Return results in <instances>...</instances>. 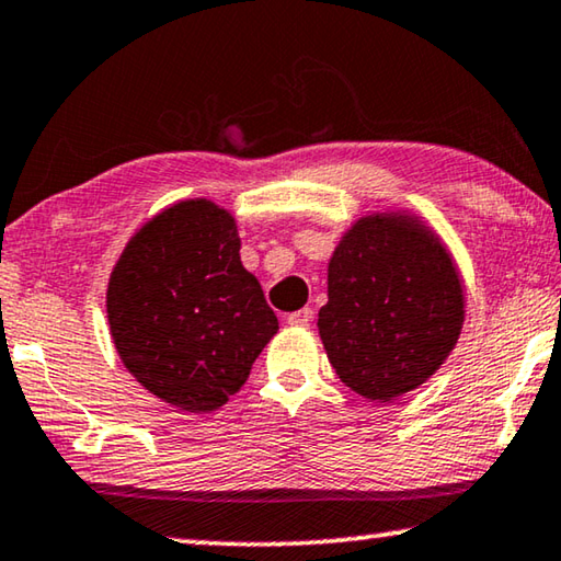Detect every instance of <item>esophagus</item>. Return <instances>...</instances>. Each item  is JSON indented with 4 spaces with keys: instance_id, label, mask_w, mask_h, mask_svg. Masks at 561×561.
I'll return each instance as SVG.
<instances>
[{
    "instance_id": "34e87169",
    "label": "esophagus",
    "mask_w": 561,
    "mask_h": 561,
    "mask_svg": "<svg viewBox=\"0 0 561 561\" xmlns=\"http://www.w3.org/2000/svg\"><path fill=\"white\" fill-rule=\"evenodd\" d=\"M309 322H312V309H309V307L297 309V312L287 314V324L289 327H309Z\"/></svg>"
}]
</instances>
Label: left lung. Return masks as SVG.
Listing matches in <instances>:
<instances>
[{
	"instance_id": "left-lung-1",
	"label": "left lung",
	"mask_w": 561,
	"mask_h": 561,
	"mask_svg": "<svg viewBox=\"0 0 561 561\" xmlns=\"http://www.w3.org/2000/svg\"><path fill=\"white\" fill-rule=\"evenodd\" d=\"M465 307V282L442 237L414 211H369L334 247L317 327L344 385L381 404L447 362Z\"/></svg>"
}]
</instances>
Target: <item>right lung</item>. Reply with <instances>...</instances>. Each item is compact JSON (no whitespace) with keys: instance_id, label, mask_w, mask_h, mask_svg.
<instances>
[{"instance_id":"1","label":"right lung","mask_w":561,"mask_h":561,"mask_svg":"<svg viewBox=\"0 0 561 561\" xmlns=\"http://www.w3.org/2000/svg\"><path fill=\"white\" fill-rule=\"evenodd\" d=\"M239 247L232 211L180 199L129 237L110 274L114 350L149 394L182 412L227 404L279 329Z\"/></svg>"}]
</instances>
